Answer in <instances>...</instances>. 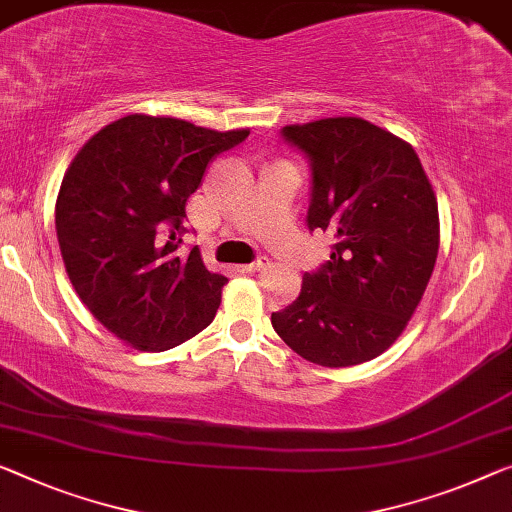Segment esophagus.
Instances as JSON below:
<instances>
[{
    "instance_id": "34e87169",
    "label": "esophagus",
    "mask_w": 512,
    "mask_h": 512,
    "mask_svg": "<svg viewBox=\"0 0 512 512\" xmlns=\"http://www.w3.org/2000/svg\"><path fill=\"white\" fill-rule=\"evenodd\" d=\"M265 265H267V256H258V258H254V261H251V263L238 265V270H240V272H258V270H263Z\"/></svg>"
}]
</instances>
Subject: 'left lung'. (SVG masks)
I'll list each match as a JSON object with an SVG mask.
<instances>
[{
    "label": "left lung",
    "mask_w": 512,
    "mask_h": 512,
    "mask_svg": "<svg viewBox=\"0 0 512 512\" xmlns=\"http://www.w3.org/2000/svg\"><path fill=\"white\" fill-rule=\"evenodd\" d=\"M281 139L309 162L306 226L334 245L272 327L313 364H364L403 334L426 293L439 251L435 192L414 148L364 119L288 125Z\"/></svg>",
    "instance_id": "left-lung-1"
}]
</instances>
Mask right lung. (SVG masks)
Segmentation results:
<instances>
[{
	"instance_id": "1",
	"label": "right lung",
	"mask_w": 512,
	"mask_h": 512,
	"mask_svg": "<svg viewBox=\"0 0 512 512\" xmlns=\"http://www.w3.org/2000/svg\"><path fill=\"white\" fill-rule=\"evenodd\" d=\"M247 137L132 114L75 155L57 199V240L75 293L109 332L162 352L215 318L229 279L203 265L196 245L178 251L190 231L185 206L210 162Z\"/></svg>"
}]
</instances>
